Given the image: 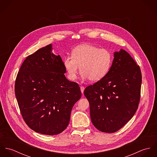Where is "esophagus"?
Listing matches in <instances>:
<instances>
[{
	"instance_id": "obj_1",
	"label": "esophagus",
	"mask_w": 157,
	"mask_h": 157,
	"mask_svg": "<svg viewBox=\"0 0 157 157\" xmlns=\"http://www.w3.org/2000/svg\"><path fill=\"white\" fill-rule=\"evenodd\" d=\"M84 90H85V88H84V87H83V86H81V87H80V90H81V92H82V94H83Z\"/></svg>"
}]
</instances>
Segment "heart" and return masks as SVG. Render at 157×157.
I'll return each mask as SVG.
<instances>
[{
    "label": "heart",
    "instance_id": "b5f03b06",
    "mask_svg": "<svg viewBox=\"0 0 157 157\" xmlns=\"http://www.w3.org/2000/svg\"><path fill=\"white\" fill-rule=\"evenodd\" d=\"M113 61L112 52L106 49L90 44L76 46L72 56L65 58L63 64L69 80L76 79L79 70L83 80L96 82L104 78L109 71Z\"/></svg>",
    "mask_w": 157,
    "mask_h": 157
}]
</instances>
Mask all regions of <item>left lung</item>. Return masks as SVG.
<instances>
[{
  "label": "left lung",
  "instance_id": "1",
  "mask_svg": "<svg viewBox=\"0 0 157 157\" xmlns=\"http://www.w3.org/2000/svg\"><path fill=\"white\" fill-rule=\"evenodd\" d=\"M141 78L140 68L129 54L123 49L113 52L107 75L84 90L92 123L98 130L115 132L133 117L140 101Z\"/></svg>",
  "mask_w": 157,
  "mask_h": 157
}]
</instances>
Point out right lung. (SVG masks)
Listing matches in <instances>:
<instances>
[{
    "mask_svg": "<svg viewBox=\"0 0 157 157\" xmlns=\"http://www.w3.org/2000/svg\"><path fill=\"white\" fill-rule=\"evenodd\" d=\"M47 45L28 56L15 83V94L23 118L34 131L54 135L67 128L74 104L81 98L78 84L65 76L61 57Z\"/></svg>",
    "mask_w": 157,
    "mask_h": 157,
    "instance_id": "add662e5",
    "label": "right lung"
}]
</instances>
